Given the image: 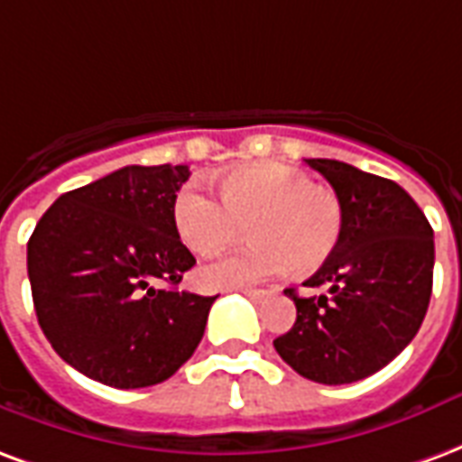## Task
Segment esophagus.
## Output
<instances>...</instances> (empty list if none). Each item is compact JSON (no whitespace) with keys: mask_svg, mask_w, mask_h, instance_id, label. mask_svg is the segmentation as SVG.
Masks as SVG:
<instances>
[{"mask_svg":"<svg viewBox=\"0 0 462 462\" xmlns=\"http://www.w3.org/2000/svg\"><path fill=\"white\" fill-rule=\"evenodd\" d=\"M238 291L244 292L245 298H251V300H263L265 295H268V291H255V288H238Z\"/></svg>","mask_w":462,"mask_h":462,"instance_id":"obj_1","label":"esophagus"}]
</instances>
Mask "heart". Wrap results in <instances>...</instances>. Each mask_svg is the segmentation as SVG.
I'll use <instances>...</instances> for the list:
<instances>
[{"mask_svg":"<svg viewBox=\"0 0 462 462\" xmlns=\"http://www.w3.org/2000/svg\"><path fill=\"white\" fill-rule=\"evenodd\" d=\"M221 201L199 187L174 199L177 234L197 255H214L244 234L251 244L199 271L207 288H245L282 275L292 263L312 273L337 251L345 208L337 194L315 187L308 171L278 162H258L226 171L218 181Z\"/></svg>","mask_w":462,"mask_h":462,"instance_id":"1","label":"heart"}]
</instances>
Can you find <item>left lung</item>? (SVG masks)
<instances>
[{
	"mask_svg": "<svg viewBox=\"0 0 462 462\" xmlns=\"http://www.w3.org/2000/svg\"><path fill=\"white\" fill-rule=\"evenodd\" d=\"M305 162L342 201L345 231L335 255L302 282L308 298L285 291L298 318L273 345L310 382L352 383L416 337L433 291V228L396 181L346 162Z\"/></svg>",
	"mask_w": 462,
	"mask_h": 462,
	"instance_id": "8db88e82",
	"label": "left lung"
}]
</instances>
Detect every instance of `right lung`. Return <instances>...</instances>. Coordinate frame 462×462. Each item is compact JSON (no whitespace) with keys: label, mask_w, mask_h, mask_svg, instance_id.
Here are the masks:
<instances>
[{"label":"right lung","mask_w":462,"mask_h":462,"mask_svg":"<svg viewBox=\"0 0 462 462\" xmlns=\"http://www.w3.org/2000/svg\"><path fill=\"white\" fill-rule=\"evenodd\" d=\"M187 164H130L60 194L33 228L26 268L56 355L116 389L170 379L199 346L217 300L177 285L197 263L171 207Z\"/></svg>","instance_id":"right-lung-1"}]
</instances>
